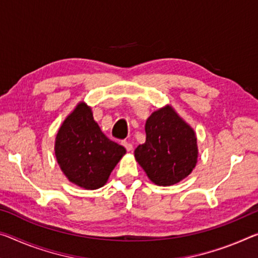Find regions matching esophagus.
Returning <instances> with one entry per match:
<instances>
[{
    "label": "esophagus",
    "mask_w": 258,
    "mask_h": 258,
    "mask_svg": "<svg viewBox=\"0 0 258 258\" xmlns=\"http://www.w3.org/2000/svg\"><path fill=\"white\" fill-rule=\"evenodd\" d=\"M122 146L125 147L126 150H127V151H131V150L133 149L132 144H130V142H127V141H122Z\"/></svg>",
    "instance_id": "1"
}]
</instances>
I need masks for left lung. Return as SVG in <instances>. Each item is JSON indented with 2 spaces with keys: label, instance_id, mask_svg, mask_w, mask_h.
Instances as JSON below:
<instances>
[{
  "label": "left lung",
  "instance_id": "left-lung-1",
  "mask_svg": "<svg viewBox=\"0 0 258 258\" xmlns=\"http://www.w3.org/2000/svg\"><path fill=\"white\" fill-rule=\"evenodd\" d=\"M146 142L134 150L137 162L158 186H171L189 175L198 162L194 130L172 107L158 109L146 121Z\"/></svg>",
  "mask_w": 258,
  "mask_h": 258
}]
</instances>
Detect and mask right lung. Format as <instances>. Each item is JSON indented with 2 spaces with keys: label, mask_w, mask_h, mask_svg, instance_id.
<instances>
[{
  "label": "right lung",
  "mask_w": 258,
  "mask_h": 258,
  "mask_svg": "<svg viewBox=\"0 0 258 258\" xmlns=\"http://www.w3.org/2000/svg\"><path fill=\"white\" fill-rule=\"evenodd\" d=\"M125 154L124 147L104 136L85 102L69 114L56 136L55 155L60 170L85 189L104 186Z\"/></svg>",
  "instance_id": "1"
}]
</instances>
